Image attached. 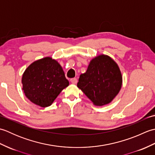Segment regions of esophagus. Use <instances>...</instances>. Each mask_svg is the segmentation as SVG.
<instances>
[{
	"label": "esophagus",
	"mask_w": 155,
	"mask_h": 155,
	"mask_svg": "<svg viewBox=\"0 0 155 155\" xmlns=\"http://www.w3.org/2000/svg\"><path fill=\"white\" fill-rule=\"evenodd\" d=\"M71 82L72 84H77V78H71Z\"/></svg>",
	"instance_id": "obj_1"
}]
</instances>
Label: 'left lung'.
<instances>
[{
	"instance_id": "left-lung-1",
	"label": "left lung",
	"mask_w": 155,
	"mask_h": 155,
	"mask_svg": "<svg viewBox=\"0 0 155 155\" xmlns=\"http://www.w3.org/2000/svg\"><path fill=\"white\" fill-rule=\"evenodd\" d=\"M121 72L118 64L107 55L92 59L86 72L80 75L77 87L97 106L107 104L122 87Z\"/></svg>"
}]
</instances>
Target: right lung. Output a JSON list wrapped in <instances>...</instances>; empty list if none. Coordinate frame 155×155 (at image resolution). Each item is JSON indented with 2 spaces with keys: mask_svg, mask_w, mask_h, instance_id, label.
<instances>
[{
  "mask_svg": "<svg viewBox=\"0 0 155 155\" xmlns=\"http://www.w3.org/2000/svg\"><path fill=\"white\" fill-rule=\"evenodd\" d=\"M22 84L25 96L32 103L47 107L69 82L60 64L51 57H45L28 66L23 73Z\"/></svg>",
  "mask_w": 155,
  "mask_h": 155,
  "instance_id": "1",
  "label": "right lung"
}]
</instances>
